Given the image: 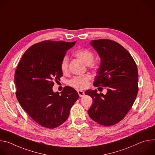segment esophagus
Masks as SVG:
<instances>
[{
    "mask_svg": "<svg viewBox=\"0 0 155 155\" xmlns=\"http://www.w3.org/2000/svg\"><path fill=\"white\" fill-rule=\"evenodd\" d=\"M78 94L80 97H83L84 96V92H83V91H81V90L78 91Z\"/></svg>",
    "mask_w": 155,
    "mask_h": 155,
    "instance_id": "obj_1",
    "label": "esophagus"
}]
</instances>
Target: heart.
<instances>
[{
	"mask_svg": "<svg viewBox=\"0 0 155 155\" xmlns=\"http://www.w3.org/2000/svg\"><path fill=\"white\" fill-rule=\"evenodd\" d=\"M75 55L82 61L86 65H90L94 61V53L88 50L82 49L77 51ZM69 65V59L67 56H65L62 59L61 62V69L63 72H67ZM91 77L89 75H84L82 76H78L74 77L70 81L69 84L72 86L77 88V89L83 90L86 88L88 84Z\"/></svg>",
	"mask_w": 155,
	"mask_h": 155,
	"instance_id": "b5f03b06",
	"label": "heart"
}]
</instances>
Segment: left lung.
<instances>
[{"mask_svg":"<svg viewBox=\"0 0 155 155\" xmlns=\"http://www.w3.org/2000/svg\"><path fill=\"white\" fill-rule=\"evenodd\" d=\"M90 45L101 58L94 86H107V92L85 91L93 101L87 113L94 121L110 126L122 120L134 104L138 93L137 68L129 53L115 41L93 40Z\"/></svg>","mask_w":155,"mask_h":155,"instance_id":"left-lung-1","label":"left lung"}]
</instances>
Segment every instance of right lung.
<instances>
[{
	"label": "right lung",
	"mask_w": 155,
	"mask_h": 155,
	"mask_svg": "<svg viewBox=\"0 0 155 155\" xmlns=\"http://www.w3.org/2000/svg\"><path fill=\"white\" fill-rule=\"evenodd\" d=\"M76 41H43L31 46L23 55L15 73L18 102L38 124L55 128L68 120L70 110L78 99L74 88L65 86L54 92V81L62 76L61 62Z\"/></svg>",
	"instance_id": "right-lung-1"
}]
</instances>
